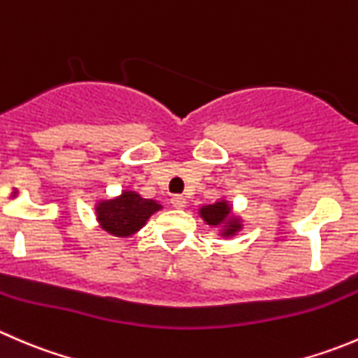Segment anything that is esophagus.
<instances>
[{
    "label": "esophagus",
    "mask_w": 358,
    "mask_h": 358,
    "mask_svg": "<svg viewBox=\"0 0 358 358\" xmlns=\"http://www.w3.org/2000/svg\"><path fill=\"white\" fill-rule=\"evenodd\" d=\"M171 204L175 206L176 209H183L187 206V199L183 196H178V194H176V196L171 197Z\"/></svg>",
    "instance_id": "esophagus-1"
}]
</instances>
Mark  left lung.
<instances>
[{"instance_id":"1","label":"left lung","mask_w":358,"mask_h":358,"mask_svg":"<svg viewBox=\"0 0 358 358\" xmlns=\"http://www.w3.org/2000/svg\"><path fill=\"white\" fill-rule=\"evenodd\" d=\"M229 213L230 208L225 202H216V204L204 206V208L201 209V216L209 223V225H220V223H223L227 220V216H229ZM237 229H239V225H237V222H234L232 225H230V229L225 230V236H230V234L236 232Z\"/></svg>"}]
</instances>
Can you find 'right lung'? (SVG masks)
Returning a JSON list of instances; mask_svg holds the SVG:
<instances>
[{"label":"right lung","instance_id":"right-lung-1","mask_svg":"<svg viewBox=\"0 0 358 358\" xmlns=\"http://www.w3.org/2000/svg\"><path fill=\"white\" fill-rule=\"evenodd\" d=\"M159 208L156 201L143 199L135 192H122L117 199L100 202L96 213L103 230L112 236L128 237L142 229Z\"/></svg>","mask_w":358,"mask_h":358}]
</instances>
